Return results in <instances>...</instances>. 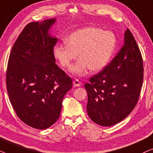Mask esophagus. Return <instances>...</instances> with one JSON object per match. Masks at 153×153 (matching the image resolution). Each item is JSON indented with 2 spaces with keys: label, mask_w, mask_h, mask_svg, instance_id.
Wrapping results in <instances>:
<instances>
[{
  "label": "esophagus",
  "mask_w": 153,
  "mask_h": 153,
  "mask_svg": "<svg viewBox=\"0 0 153 153\" xmlns=\"http://www.w3.org/2000/svg\"><path fill=\"white\" fill-rule=\"evenodd\" d=\"M73 84L74 87H80L81 85V82L78 80V79H76V80H75L74 81H73Z\"/></svg>",
  "instance_id": "34e87169"
}]
</instances>
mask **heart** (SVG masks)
<instances>
[{
    "label": "heart",
    "instance_id": "obj_1",
    "mask_svg": "<svg viewBox=\"0 0 153 153\" xmlns=\"http://www.w3.org/2000/svg\"><path fill=\"white\" fill-rule=\"evenodd\" d=\"M66 45H56L53 56L61 66L69 67L77 58L79 60L70 69L73 75H82L87 70L97 72L107 66L117 46L113 32L96 27L81 28L66 38Z\"/></svg>",
    "mask_w": 153,
    "mask_h": 153
}]
</instances>
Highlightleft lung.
<instances>
[{
	"label": "left lung",
	"instance_id": "8db88e82",
	"mask_svg": "<svg viewBox=\"0 0 153 153\" xmlns=\"http://www.w3.org/2000/svg\"><path fill=\"white\" fill-rule=\"evenodd\" d=\"M113 61L85 85L87 111L94 123L110 127L127 117L136 106L143 80V59L129 29Z\"/></svg>",
	"mask_w": 153,
	"mask_h": 153
}]
</instances>
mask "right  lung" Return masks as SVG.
Listing matches in <instances>:
<instances>
[{
	"label": "right lung",
	"mask_w": 153,
	"mask_h": 153,
	"mask_svg": "<svg viewBox=\"0 0 153 153\" xmlns=\"http://www.w3.org/2000/svg\"><path fill=\"white\" fill-rule=\"evenodd\" d=\"M55 18L27 24L12 48L6 84L10 101L20 120L38 129L57 121L72 80L55 64L50 33Z\"/></svg>",
	"instance_id": "obj_1"
}]
</instances>
